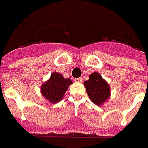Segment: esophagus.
<instances>
[{
    "label": "esophagus",
    "instance_id": "obj_1",
    "mask_svg": "<svg viewBox=\"0 0 148 148\" xmlns=\"http://www.w3.org/2000/svg\"><path fill=\"white\" fill-rule=\"evenodd\" d=\"M74 81L76 83H80L83 81L82 78H76V79H74Z\"/></svg>",
    "mask_w": 148,
    "mask_h": 148
}]
</instances>
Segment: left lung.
<instances>
[{
    "label": "left lung",
    "instance_id": "8db88e82",
    "mask_svg": "<svg viewBox=\"0 0 148 148\" xmlns=\"http://www.w3.org/2000/svg\"><path fill=\"white\" fill-rule=\"evenodd\" d=\"M89 98L93 103L100 105L110 97V87L98 72H93L84 83Z\"/></svg>",
    "mask_w": 148,
    "mask_h": 148
}]
</instances>
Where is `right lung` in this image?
Here are the masks:
<instances>
[{"instance_id": "add662e5", "label": "right lung", "mask_w": 148, "mask_h": 148, "mask_svg": "<svg viewBox=\"0 0 148 148\" xmlns=\"http://www.w3.org/2000/svg\"><path fill=\"white\" fill-rule=\"evenodd\" d=\"M72 84L71 79H65L57 72H53L50 79L41 86V94L52 103L61 100L64 93Z\"/></svg>"}]
</instances>
